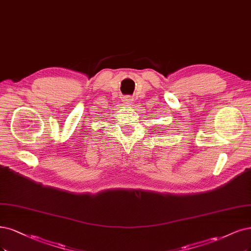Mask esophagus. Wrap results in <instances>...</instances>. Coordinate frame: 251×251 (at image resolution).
Wrapping results in <instances>:
<instances>
[{
	"mask_svg": "<svg viewBox=\"0 0 251 251\" xmlns=\"http://www.w3.org/2000/svg\"><path fill=\"white\" fill-rule=\"evenodd\" d=\"M123 100H124V102L126 103V105H131L132 102H134V101H133V100H133V98H132V97H129V96L125 97Z\"/></svg>",
	"mask_w": 251,
	"mask_h": 251,
	"instance_id": "esophagus-1",
	"label": "esophagus"
}]
</instances>
